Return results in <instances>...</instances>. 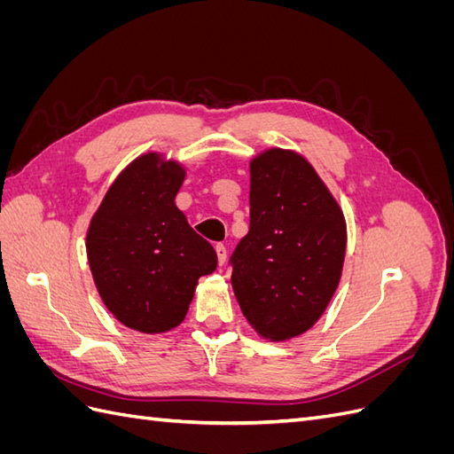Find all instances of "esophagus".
<instances>
[{"label":"esophagus","instance_id":"esophagus-1","mask_svg":"<svg viewBox=\"0 0 454 454\" xmlns=\"http://www.w3.org/2000/svg\"><path fill=\"white\" fill-rule=\"evenodd\" d=\"M215 254H217V263L219 265H225L227 261V248L223 244H215Z\"/></svg>","mask_w":454,"mask_h":454}]
</instances>
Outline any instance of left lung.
Returning a JSON list of instances; mask_svg holds the SVG:
<instances>
[{"label":"left lung","instance_id":"8db88e82","mask_svg":"<svg viewBox=\"0 0 454 454\" xmlns=\"http://www.w3.org/2000/svg\"><path fill=\"white\" fill-rule=\"evenodd\" d=\"M347 252L340 206L312 164L270 147L250 160V231L231 257L246 320L270 340L297 337L332 301Z\"/></svg>","mask_w":454,"mask_h":454}]
</instances>
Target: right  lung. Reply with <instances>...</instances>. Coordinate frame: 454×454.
I'll list each match as a JSON object with an SVG mask.
<instances>
[{"mask_svg":"<svg viewBox=\"0 0 454 454\" xmlns=\"http://www.w3.org/2000/svg\"><path fill=\"white\" fill-rule=\"evenodd\" d=\"M184 180L180 162L145 153L115 177L90 219L87 257L96 290L136 332L180 325L199 278L217 267L212 244L174 202Z\"/></svg>","mask_w":454,"mask_h":454,"instance_id":"right-lung-1","label":"right lung"}]
</instances>
